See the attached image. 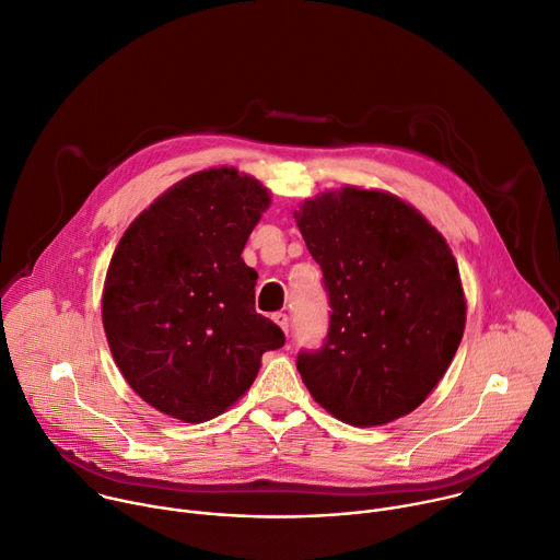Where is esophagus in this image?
<instances>
[{"mask_svg": "<svg viewBox=\"0 0 560 560\" xmlns=\"http://www.w3.org/2000/svg\"><path fill=\"white\" fill-rule=\"evenodd\" d=\"M273 322H276L284 332H289V315H287V313H273Z\"/></svg>", "mask_w": 560, "mask_h": 560, "instance_id": "esophagus-1", "label": "esophagus"}]
</instances>
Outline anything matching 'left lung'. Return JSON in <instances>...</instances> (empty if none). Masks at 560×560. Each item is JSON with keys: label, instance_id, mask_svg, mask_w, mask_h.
<instances>
[{"label": "left lung", "instance_id": "left-lung-1", "mask_svg": "<svg viewBox=\"0 0 560 560\" xmlns=\"http://www.w3.org/2000/svg\"><path fill=\"white\" fill-rule=\"evenodd\" d=\"M322 269L328 330L298 353L313 399L353 425L412 412L448 371L466 326L457 260L404 200L358 187L293 213Z\"/></svg>", "mask_w": 560, "mask_h": 560}]
</instances>
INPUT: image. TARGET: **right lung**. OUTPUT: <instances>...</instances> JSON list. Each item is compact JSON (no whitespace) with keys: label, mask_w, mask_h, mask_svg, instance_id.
<instances>
[{"label":"right lung","mask_w":560,"mask_h":560,"mask_svg":"<svg viewBox=\"0 0 560 560\" xmlns=\"http://www.w3.org/2000/svg\"><path fill=\"white\" fill-rule=\"evenodd\" d=\"M252 176L198 172L124 234L103 287L105 338L126 382L187 423L225 412L284 332L256 313L258 273L241 258L269 207Z\"/></svg>","instance_id":"1"}]
</instances>
